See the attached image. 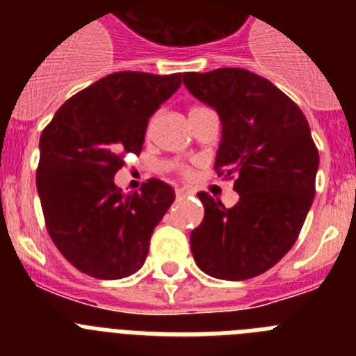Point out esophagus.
Masks as SVG:
<instances>
[{
    "mask_svg": "<svg viewBox=\"0 0 356 356\" xmlns=\"http://www.w3.org/2000/svg\"><path fill=\"white\" fill-rule=\"evenodd\" d=\"M191 194H193V191H191L188 187H178V188H176V196H178V197H187V196H191Z\"/></svg>",
    "mask_w": 356,
    "mask_h": 356,
    "instance_id": "34e87169",
    "label": "esophagus"
}]
</instances>
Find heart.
Listing matches in <instances>:
<instances>
[{"mask_svg": "<svg viewBox=\"0 0 356 356\" xmlns=\"http://www.w3.org/2000/svg\"><path fill=\"white\" fill-rule=\"evenodd\" d=\"M196 108H197V106H196Z\"/></svg>", "mask_w": 356, "mask_h": 356, "instance_id": "b5f03b06", "label": "heart"}]
</instances>
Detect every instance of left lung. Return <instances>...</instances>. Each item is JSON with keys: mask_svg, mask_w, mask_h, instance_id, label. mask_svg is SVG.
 Returning <instances> with one entry per match:
<instances>
[{"mask_svg": "<svg viewBox=\"0 0 356 356\" xmlns=\"http://www.w3.org/2000/svg\"><path fill=\"white\" fill-rule=\"evenodd\" d=\"M187 90L221 119L216 169L234 176L237 205L207 193L203 222L191 234L194 262L219 280L271 269L294 246L316 196L319 153L300 106L266 78L238 67L185 72Z\"/></svg>", "mask_w": 356, "mask_h": 356, "instance_id": "left-lung-1", "label": "left lung"}]
</instances>
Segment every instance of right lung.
<instances>
[{
	"label": "right lung",
	"mask_w": 356,
	"mask_h": 356,
	"mask_svg": "<svg viewBox=\"0 0 356 356\" xmlns=\"http://www.w3.org/2000/svg\"><path fill=\"white\" fill-rule=\"evenodd\" d=\"M180 85L181 72H114L74 94L44 128L37 193L46 228L85 275L119 280L143 267L175 188L151 178L124 194L114 176L124 155H139L147 121Z\"/></svg>",
	"instance_id": "1"
}]
</instances>
